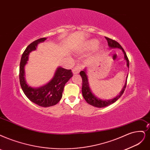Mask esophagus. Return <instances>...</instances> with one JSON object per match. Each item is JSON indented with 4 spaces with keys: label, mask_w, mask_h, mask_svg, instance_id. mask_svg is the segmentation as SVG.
<instances>
[{
    "label": "esophagus",
    "mask_w": 150,
    "mask_h": 150,
    "mask_svg": "<svg viewBox=\"0 0 150 150\" xmlns=\"http://www.w3.org/2000/svg\"><path fill=\"white\" fill-rule=\"evenodd\" d=\"M81 68L80 67H74L72 70V72H73L74 74H79Z\"/></svg>",
    "instance_id": "1"
}]
</instances>
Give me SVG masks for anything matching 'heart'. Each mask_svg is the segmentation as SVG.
Returning <instances> with one entry per match:
<instances>
[{"label":"heart","instance_id":"b5f03b06","mask_svg":"<svg viewBox=\"0 0 150 150\" xmlns=\"http://www.w3.org/2000/svg\"><path fill=\"white\" fill-rule=\"evenodd\" d=\"M98 41L97 40H92L90 42V46L94 47V46H96L98 44Z\"/></svg>","mask_w":150,"mask_h":150}]
</instances>
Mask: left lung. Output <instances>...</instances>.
Here are the masks:
<instances>
[{
    "label": "left lung",
    "instance_id": "1",
    "mask_svg": "<svg viewBox=\"0 0 150 150\" xmlns=\"http://www.w3.org/2000/svg\"><path fill=\"white\" fill-rule=\"evenodd\" d=\"M105 38L107 40L108 46H109L110 48H119L122 51V52L124 54V59L127 62V67L129 68V60L128 57H127V54H126L125 52L124 51V50L122 48V47L117 41L112 40H111V39H110L107 37H105ZM80 74L82 78L81 91H82L83 96L84 99H85V101L88 104L91 105V106H93L99 108L106 107L110 104H112L120 98V96L122 95V94L124 93V92L125 91L126 85H127V77H128V76L126 77V81L125 83V85L122 88V90L120 91V93L117 96L114 98L113 99H108V100H105L104 99H104H101L100 98H99L98 97H97L96 96H95V95H94L93 92L91 91V90L90 85H89V83H88L86 69H85L81 71L80 72Z\"/></svg>",
    "mask_w": 150,
    "mask_h": 150
}]
</instances>
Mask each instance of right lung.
I'll list each match as a JSON object with an SVG mask.
<instances>
[{"instance_id":"add662e5","label":"right lung","mask_w":150,"mask_h":150,"mask_svg":"<svg viewBox=\"0 0 150 150\" xmlns=\"http://www.w3.org/2000/svg\"><path fill=\"white\" fill-rule=\"evenodd\" d=\"M42 38L33 41L27 46L21 58L20 64V83L25 95L31 101L41 107H50L57 104L62 98L65 83L73 76L71 70L57 67L53 78L47 84L38 88L30 86L26 81L25 67L28 60L30 53L35 51L38 44L46 40Z\"/></svg>"}]
</instances>
